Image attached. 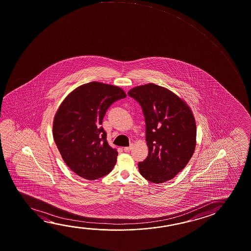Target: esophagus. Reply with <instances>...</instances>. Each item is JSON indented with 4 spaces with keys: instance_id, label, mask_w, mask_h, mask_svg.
<instances>
[{
    "instance_id": "34e87169",
    "label": "esophagus",
    "mask_w": 251,
    "mask_h": 251,
    "mask_svg": "<svg viewBox=\"0 0 251 251\" xmlns=\"http://www.w3.org/2000/svg\"><path fill=\"white\" fill-rule=\"evenodd\" d=\"M132 149V145L131 146H128V147H125V148L124 149V151L125 152H129L130 151H131Z\"/></svg>"
}]
</instances>
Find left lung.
<instances>
[{
    "mask_svg": "<svg viewBox=\"0 0 251 251\" xmlns=\"http://www.w3.org/2000/svg\"><path fill=\"white\" fill-rule=\"evenodd\" d=\"M142 107L148 156L140 162L143 177L155 184L172 179L185 168L196 146V124L187 104L163 86L146 84L127 93Z\"/></svg>",
    "mask_w": 251,
    "mask_h": 251,
    "instance_id": "1",
    "label": "left lung"
}]
</instances>
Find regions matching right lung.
I'll use <instances>...</instances> for the list:
<instances>
[{
  "instance_id": "add662e5",
  "label": "right lung",
  "mask_w": 251,
  "mask_h": 251,
  "mask_svg": "<svg viewBox=\"0 0 251 251\" xmlns=\"http://www.w3.org/2000/svg\"><path fill=\"white\" fill-rule=\"evenodd\" d=\"M126 97L118 86L90 82L67 95L53 121V138L63 160L79 177L95 180L111 172L118 152L101 127L108 107Z\"/></svg>"
}]
</instances>
